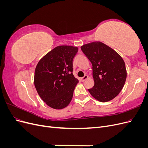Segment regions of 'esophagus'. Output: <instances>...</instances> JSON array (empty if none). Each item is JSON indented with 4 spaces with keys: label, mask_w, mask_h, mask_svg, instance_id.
Returning <instances> with one entry per match:
<instances>
[{
    "label": "esophagus",
    "mask_w": 148,
    "mask_h": 148,
    "mask_svg": "<svg viewBox=\"0 0 148 148\" xmlns=\"http://www.w3.org/2000/svg\"><path fill=\"white\" fill-rule=\"evenodd\" d=\"M88 78V75H84L83 78H81V81H82V82H84L85 80H86Z\"/></svg>",
    "instance_id": "esophagus-1"
}]
</instances>
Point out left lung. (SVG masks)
<instances>
[{
    "mask_svg": "<svg viewBox=\"0 0 148 148\" xmlns=\"http://www.w3.org/2000/svg\"><path fill=\"white\" fill-rule=\"evenodd\" d=\"M81 49L92 65L95 85L88 89L89 93L102 102L112 100L122 91L127 78L122 57L99 41L84 44Z\"/></svg>",
    "mask_w": 148,
    "mask_h": 148,
    "instance_id": "8db88e82",
    "label": "left lung"
}]
</instances>
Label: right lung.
I'll use <instances>...</instances> for the list:
<instances>
[{
	"label": "right lung",
	"instance_id": "obj_1",
	"mask_svg": "<svg viewBox=\"0 0 148 148\" xmlns=\"http://www.w3.org/2000/svg\"><path fill=\"white\" fill-rule=\"evenodd\" d=\"M77 47L60 46L39 61L35 69L34 83L39 96L52 109H62L72 99L78 79L73 75V59Z\"/></svg>",
	"mask_w": 148,
	"mask_h": 148
}]
</instances>
